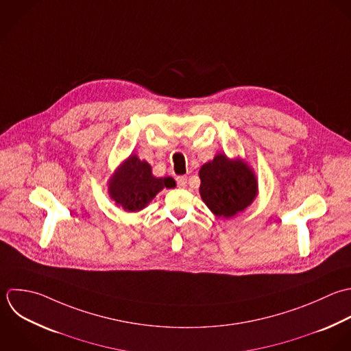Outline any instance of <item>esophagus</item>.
Masks as SVG:
<instances>
[{
    "instance_id": "esophagus-1",
    "label": "esophagus",
    "mask_w": 351,
    "mask_h": 351,
    "mask_svg": "<svg viewBox=\"0 0 351 351\" xmlns=\"http://www.w3.org/2000/svg\"><path fill=\"white\" fill-rule=\"evenodd\" d=\"M176 183H178V186H179L180 189H183V187H186V184H187V178H186V176H178V178H176Z\"/></svg>"
}]
</instances>
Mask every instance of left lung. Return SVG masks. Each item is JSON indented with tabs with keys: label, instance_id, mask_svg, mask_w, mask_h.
<instances>
[{
	"label": "left lung",
	"instance_id": "1",
	"mask_svg": "<svg viewBox=\"0 0 351 351\" xmlns=\"http://www.w3.org/2000/svg\"><path fill=\"white\" fill-rule=\"evenodd\" d=\"M199 195L209 210L223 219L243 212L258 195L254 169L242 158L219 153L199 169Z\"/></svg>",
	"mask_w": 351,
	"mask_h": 351
}]
</instances>
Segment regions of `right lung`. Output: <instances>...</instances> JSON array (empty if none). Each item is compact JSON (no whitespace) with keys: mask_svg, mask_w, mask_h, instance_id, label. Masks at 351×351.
Listing matches in <instances>:
<instances>
[{"mask_svg":"<svg viewBox=\"0 0 351 351\" xmlns=\"http://www.w3.org/2000/svg\"><path fill=\"white\" fill-rule=\"evenodd\" d=\"M175 186L172 178H156L149 162L131 154L108 179V194L116 206L130 213L145 209L162 189Z\"/></svg>","mask_w":351,"mask_h":351,"instance_id":"1","label":"right lung"}]
</instances>
